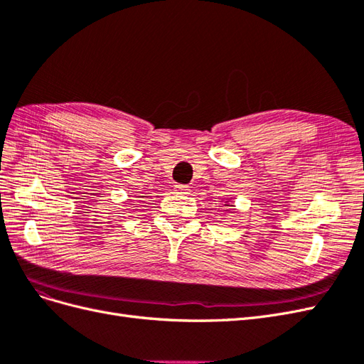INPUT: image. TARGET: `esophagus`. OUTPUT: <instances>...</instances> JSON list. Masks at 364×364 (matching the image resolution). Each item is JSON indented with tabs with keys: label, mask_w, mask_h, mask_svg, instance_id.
Returning a JSON list of instances; mask_svg holds the SVG:
<instances>
[{
	"label": "esophagus",
	"mask_w": 364,
	"mask_h": 364,
	"mask_svg": "<svg viewBox=\"0 0 364 364\" xmlns=\"http://www.w3.org/2000/svg\"><path fill=\"white\" fill-rule=\"evenodd\" d=\"M174 188H176V191H178V193H186V191H188V186L182 185V183L174 185Z\"/></svg>",
	"instance_id": "1"
}]
</instances>
